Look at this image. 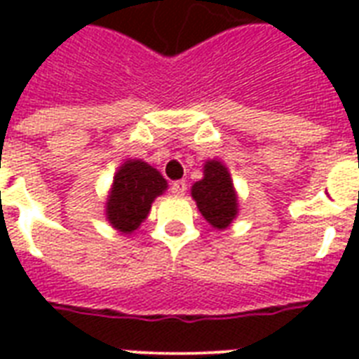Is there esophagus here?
Returning <instances> with one entry per match:
<instances>
[{
	"label": "esophagus",
	"instance_id": "34e87169",
	"mask_svg": "<svg viewBox=\"0 0 359 359\" xmlns=\"http://www.w3.org/2000/svg\"><path fill=\"white\" fill-rule=\"evenodd\" d=\"M169 190H171V194H173V196H177V197L184 196V194H186V182H184V180H175V182H171V188H169Z\"/></svg>",
	"mask_w": 359,
	"mask_h": 359
}]
</instances>
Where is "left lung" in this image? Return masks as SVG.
<instances>
[{
  "instance_id": "8db88e82",
  "label": "left lung",
  "mask_w": 359,
  "mask_h": 359,
  "mask_svg": "<svg viewBox=\"0 0 359 359\" xmlns=\"http://www.w3.org/2000/svg\"><path fill=\"white\" fill-rule=\"evenodd\" d=\"M201 180L191 186V197L203 218L214 229H227L238 214V201L229 171L219 160H208L205 163Z\"/></svg>"
}]
</instances>
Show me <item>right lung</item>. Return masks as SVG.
I'll return each mask as SVG.
<instances>
[{
  "label": "right lung",
  "mask_w": 359,
  "mask_h": 359,
  "mask_svg": "<svg viewBox=\"0 0 359 359\" xmlns=\"http://www.w3.org/2000/svg\"><path fill=\"white\" fill-rule=\"evenodd\" d=\"M168 190L160 171L141 160H126L115 173L106 201V218L115 229L130 235L149 216L152 201Z\"/></svg>",
  "instance_id": "right-lung-1"
}]
</instances>
